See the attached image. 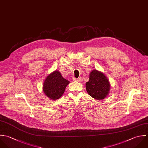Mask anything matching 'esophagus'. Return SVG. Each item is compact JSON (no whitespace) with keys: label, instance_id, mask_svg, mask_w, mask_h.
I'll return each instance as SVG.
<instances>
[{"label":"esophagus","instance_id":"34e87169","mask_svg":"<svg viewBox=\"0 0 148 148\" xmlns=\"http://www.w3.org/2000/svg\"><path fill=\"white\" fill-rule=\"evenodd\" d=\"M73 81H77V82H80L81 81V78H73Z\"/></svg>","mask_w":148,"mask_h":148}]
</instances>
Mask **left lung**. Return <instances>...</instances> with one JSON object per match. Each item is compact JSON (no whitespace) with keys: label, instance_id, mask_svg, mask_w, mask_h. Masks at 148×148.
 Wrapping results in <instances>:
<instances>
[{"label":"left lung","instance_id":"left-lung-1","mask_svg":"<svg viewBox=\"0 0 148 148\" xmlns=\"http://www.w3.org/2000/svg\"><path fill=\"white\" fill-rule=\"evenodd\" d=\"M89 80L86 83V89L88 94L97 100L104 99L108 94L110 85L103 73L93 70L90 74Z\"/></svg>","mask_w":148,"mask_h":148}]
</instances>
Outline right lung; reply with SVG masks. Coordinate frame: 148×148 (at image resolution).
<instances>
[{
	"label": "right lung",
	"mask_w": 148,
	"mask_h": 148,
	"mask_svg": "<svg viewBox=\"0 0 148 148\" xmlns=\"http://www.w3.org/2000/svg\"><path fill=\"white\" fill-rule=\"evenodd\" d=\"M69 82L63 78L59 71H55L45 79L43 84V91L48 97L56 100L63 95Z\"/></svg>",
	"instance_id": "obj_1"
}]
</instances>
